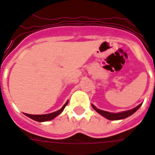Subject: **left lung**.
Returning a JSON list of instances; mask_svg holds the SVG:
<instances>
[{
  "instance_id": "obj_1",
  "label": "left lung",
  "mask_w": 155,
  "mask_h": 155,
  "mask_svg": "<svg viewBox=\"0 0 155 155\" xmlns=\"http://www.w3.org/2000/svg\"><path fill=\"white\" fill-rule=\"evenodd\" d=\"M141 105H142V104H139V106L136 107L134 108V109H131V110H127V111H123V112L120 113H110L107 112V111H105V110H99V109H97V108L95 107L94 105H92V107L94 108L99 114H100L104 117H105V118H107V119H109V120H119V119H125L127 117H129L130 115H131L132 114H134V113L140 107Z\"/></svg>"
}]
</instances>
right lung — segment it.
Listing matches in <instances>:
<instances>
[{
  "mask_svg": "<svg viewBox=\"0 0 155 155\" xmlns=\"http://www.w3.org/2000/svg\"><path fill=\"white\" fill-rule=\"evenodd\" d=\"M68 101L67 102L66 104L63 106V107L60 109V110H57V111H55L53 113H50V114H26L25 113V115H27L28 117H29L32 119L35 120V121L37 122H45V121H49V120H51V119H53L55 117H56L57 115L60 114V113L62 112L64 109L65 107L67 106V104H68Z\"/></svg>",
  "mask_w": 155,
  "mask_h": 155,
  "instance_id": "1",
  "label": "right lung"
}]
</instances>
